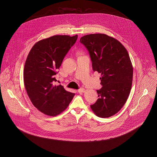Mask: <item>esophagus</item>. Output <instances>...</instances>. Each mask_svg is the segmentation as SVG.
Here are the masks:
<instances>
[{"label":"esophagus","mask_w":157,"mask_h":157,"mask_svg":"<svg viewBox=\"0 0 157 157\" xmlns=\"http://www.w3.org/2000/svg\"><path fill=\"white\" fill-rule=\"evenodd\" d=\"M78 92L79 93H83V92H85V90L84 88H80V89L78 90Z\"/></svg>","instance_id":"34e87169"}]
</instances>
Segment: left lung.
Returning <instances> with one entry per match:
<instances>
[{"label":"left lung","instance_id":"1","mask_svg":"<svg viewBox=\"0 0 157 157\" xmlns=\"http://www.w3.org/2000/svg\"><path fill=\"white\" fill-rule=\"evenodd\" d=\"M80 42L89 52L94 71L101 74L102 87L90 108L100 118L110 117L125 104L131 89L133 67L128 53L118 40L102 33L85 35Z\"/></svg>","mask_w":157,"mask_h":157}]
</instances>
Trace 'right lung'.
Segmentation results:
<instances>
[{"instance_id": "1", "label": "right lung", "mask_w": 157, "mask_h": 157, "mask_svg": "<svg viewBox=\"0 0 157 157\" xmlns=\"http://www.w3.org/2000/svg\"><path fill=\"white\" fill-rule=\"evenodd\" d=\"M78 35H55L39 40L32 48L23 70L25 89L33 105L49 116L67 109L75 94L61 85H54L55 75Z\"/></svg>"}]
</instances>
